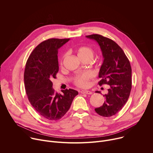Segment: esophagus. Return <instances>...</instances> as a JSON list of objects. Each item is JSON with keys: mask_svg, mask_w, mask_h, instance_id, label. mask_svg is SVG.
Segmentation results:
<instances>
[{"mask_svg": "<svg viewBox=\"0 0 153 153\" xmlns=\"http://www.w3.org/2000/svg\"><path fill=\"white\" fill-rule=\"evenodd\" d=\"M81 94H92V92L91 91H81Z\"/></svg>", "mask_w": 153, "mask_h": 153, "instance_id": "esophagus-1", "label": "esophagus"}]
</instances>
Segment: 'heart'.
Returning <instances> with one entry per match:
<instances>
[{
  "mask_svg": "<svg viewBox=\"0 0 153 153\" xmlns=\"http://www.w3.org/2000/svg\"><path fill=\"white\" fill-rule=\"evenodd\" d=\"M76 54L80 60L84 59H92L95 55V51L90 47L83 46L78 48L76 51ZM67 56V53H64L60 59V65H62L63 62ZM92 75L89 72H84L80 74H78L73 78V81L76 86L81 88H84L88 86L89 81L92 78Z\"/></svg>",
  "mask_w": 153,
  "mask_h": 153,
  "instance_id": "heart-1",
  "label": "heart"
}]
</instances>
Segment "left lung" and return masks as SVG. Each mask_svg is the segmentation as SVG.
<instances>
[{"label": "left lung", "instance_id": "left-lung-1", "mask_svg": "<svg viewBox=\"0 0 153 153\" xmlns=\"http://www.w3.org/2000/svg\"><path fill=\"white\" fill-rule=\"evenodd\" d=\"M86 37L98 43L104 58L98 84L110 86L108 94L103 95L106 99L103 105L95 111L101 116L111 117L122 109L129 97L132 88L131 64L122 48L112 39L97 34Z\"/></svg>", "mask_w": 153, "mask_h": 153}]
</instances>
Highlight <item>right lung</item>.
I'll return each instance as SVG.
<instances>
[{"label":"right lung","mask_w":153,"mask_h":153,"mask_svg":"<svg viewBox=\"0 0 153 153\" xmlns=\"http://www.w3.org/2000/svg\"><path fill=\"white\" fill-rule=\"evenodd\" d=\"M70 39L51 38L40 43L29 56L24 71V84L30 104L42 117L51 121L69 111L78 92L74 89L55 91L52 79L59 71L58 48Z\"/></svg>","instance_id":"1"}]
</instances>
